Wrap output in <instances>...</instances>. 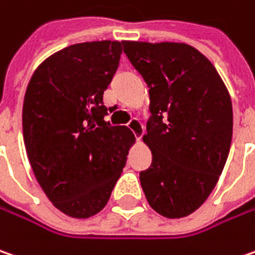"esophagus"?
Segmentation results:
<instances>
[{"label": "esophagus", "mask_w": 255, "mask_h": 255, "mask_svg": "<svg viewBox=\"0 0 255 255\" xmlns=\"http://www.w3.org/2000/svg\"><path fill=\"white\" fill-rule=\"evenodd\" d=\"M128 128L134 132V135L137 137V138H141L142 134H144V127H142V124L140 123V120L138 118H131V121L127 124Z\"/></svg>", "instance_id": "obj_1"}]
</instances>
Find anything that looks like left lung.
<instances>
[{
  "instance_id": "left-lung-1",
  "label": "left lung",
  "mask_w": 255,
  "mask_h": 255,
  "mask_svg": "<svg viewBox=\"0 0 255 255\" xmlns=\"http://www.w3.org/2000/svg\"><path fill=\"white\" fill-rule=\"evenodd\" d=\"M150 88L151 121L142 141L153 163L140 173L148 205L161 217L185 218L219 180L232 140V102L215 66L186 43L123 41Z\"/></svg>"
}]
</instances>
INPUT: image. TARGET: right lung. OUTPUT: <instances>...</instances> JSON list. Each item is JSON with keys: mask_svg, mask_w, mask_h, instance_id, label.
Returning <instances> with one entry per match:
<instances>
[{"mask_svg": "<svg viewBox=\"0 0 255 255\" xmlns=\"http://www.w3.org/2000/svg\"><path fill=\"white\" fill-rule=\"evenodd\" d=\"M123 41H85L44 59L23 104L25 151L38 185L60 212L94 217L107 205L135 140L126 126L104 117V91Z\"/></svg>", "mask_w": 255, "mask_h": 255, "instance_id": "add662e5", "label": "right lung"}]
</instances>
